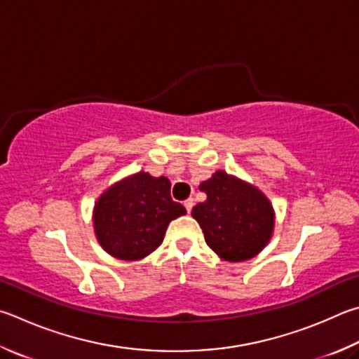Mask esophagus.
Here are the masks:
<instances>
[{
    "mask_svg": "<svg viewBox=\"0 0 359 359\" xmlns=\"http://www.w3.org/2000/svg\"><path fill=\"white\" fill-rule=\"evenodd\" d=\"M184 205H185V208H187V212L190 213L191 212V208H193V205H194V201L190 198V199H187L185 202H184Z\"/></svg>",
    "mask_w": 359,
    "mask_h": 359,
    "instance_id": "obj_1",
    "label": "esophagus"
}]
</instances>
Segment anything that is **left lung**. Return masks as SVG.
I'll return each instance as SVG.
<instances>
[{"label": "left lung", "mask_w": 359, "mask_h": 359, "mask_svg": "<svg viewBox=\"0 0 359 359\" xmlns=\"http://www.w3.org/2000/svg\"><path fill=\"white\" fill-rule=\"evenodd\" d=\"M199 190L207 199L191 215L221 259L243 262L264 250L275 227V210L262 191L224 171L202 182Z\"/></svg>", "instance_id": "1"}]
</instances>
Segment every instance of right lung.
Wrapping results in <instances>:
<instances>
[{
  "instance_id": "add662e5",
  "label": "right lung",
  "mask_w": 359,
  "mask_h": 359,
  "mask_svg": "<svg viewBox=\"0 0 359 359\" xmlns=\"http://www.w3.org/2000/svg\"><path fill=\"white\" fill-rule=\"evenodd\" d=\"M185 213L171 198V182L141 171L116 182L97 199L95 237L113 257L140 260L157 250L168 224Z\"/></svg>"
}]
</instances>
